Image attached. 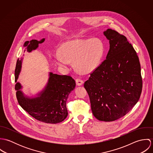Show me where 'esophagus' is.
Segmentation results:
<instances>
[{"instance_id":"1","label":"esophagus","mask_w":153,"mask_h":153,"mask_svg":"<svg viewBox=\"0 0 153 153\" xmlns=\"http://www.w3.org/2000/svg\"><path fill=\"white\" fill-rule=\"evenodd\" d=\"M75 81H76V84L78 86H81V85H82L83 84V83H84L83 81L81 80V79H79V78L76 79L75 80Z\"/></svg>"}]
</instances>
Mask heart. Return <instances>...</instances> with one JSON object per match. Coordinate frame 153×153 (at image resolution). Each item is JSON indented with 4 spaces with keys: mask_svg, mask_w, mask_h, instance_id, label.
<instances>
[{
    "mask_svg": "<svg viewBox=\"0 0 153 153\" xmlns=\"http://www.w3.org/2000/svg\"><path fill=\"white\" fill-rule=\"evenodd\" d=\"M59 51L60 53L54 56L58 65L68 69L69 62H73L79 72L88 74L100 65L104 52V45L98 38L76 39L64 43Z\"/></svg>",
    "mask_w": 153,
    "mask_h": 153,
    "instance_id": "b5f03b06",
    "label": "heart"
}]
</instances>
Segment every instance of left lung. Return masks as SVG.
Returning <instances> with one entry per match:
<instances>
[{
	"mask_svg": "<svg viewBox=\"0 0 153 153\" xmlns=\"http://www.w3.org/2000/svg\"><path fill=\"white\" fill-rule=\"evenodd\" d=\"M104 35L109 43L106 59L91 74L84 87L94 117L109 122L124 116L137 104L143 82L138 57L127 38L111 29Z\"/></svg>",
	"mask_w": 153,
	"mask_h": 153,
	"instance_id": "left-lung-1",
	"label": "left lung"
}]
</instances>
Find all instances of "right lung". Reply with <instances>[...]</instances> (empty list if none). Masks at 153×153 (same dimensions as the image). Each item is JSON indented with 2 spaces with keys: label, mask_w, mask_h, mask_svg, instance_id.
I'll list each match as a JSON object with an SVG mask.
<instances>
[{
  "label": "right lung",
  "mask_w": 153,
  "mask_h": 153,
  "mask_svg": "<svg viewBox=\"0 0 153 153\" xmlns=\"http://www.w3.org/2000/svg\"><path fill=\"white\" fill-rule=\"evenodd\" d=\"M45 39L38 41L32 39L23 45L25 51L31 52L36 49L39 44ZM23 58L18 59L15 71V90L18 101L23 109L36 120L45 123L56 124L63 121L68 116L66 107L69 94L75 87V80L68 75H60L50 72L48 82L44 89L35 97H28L22 92L21 84L17 82L21 71Z\"/></svg>",
  "instance_id": "obj_1"
}]
</instances>
